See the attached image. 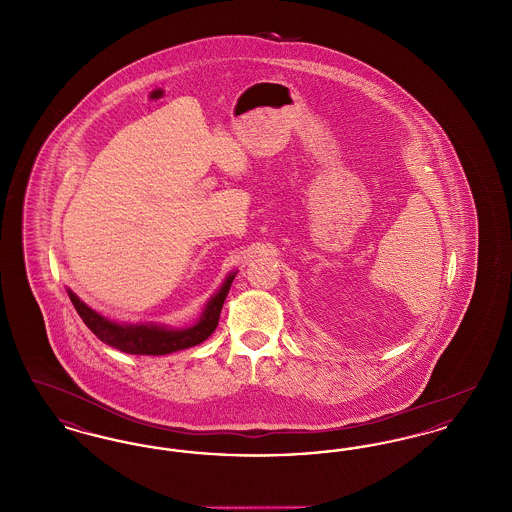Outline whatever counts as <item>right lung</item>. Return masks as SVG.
Wrapping results in <instances>:
<instances>
[{"label": "right lung", "mask_w": 512, "mask_h": 512, "mask_svg": "<svg viewBox=\"0 0 512 512\" xmlns=\"http://www.w3.org/2000/svg\"><path fill=\"white\" fill-rule=\"evenodd\" d=\"M236 278V272H230L220 286L219 292L215 293L209 303L205 305V311L201 313V318L190 328L182 330H172L167 326L159 324H119L109 318L101 317L94 309H90L84 301L76 297V293L69 292V297L73 301L76 313L84 320V324L98 336L99 340L122 353L128 355H169L180 349L194 347L197 343L207 340L217 324H219L220 311L224 305V299L228 295V290Z\"/></svg>", "instance_id": "1"}]
</instances>
